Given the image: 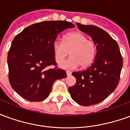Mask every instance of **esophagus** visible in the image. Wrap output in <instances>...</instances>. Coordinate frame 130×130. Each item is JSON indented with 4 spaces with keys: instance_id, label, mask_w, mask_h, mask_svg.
I'll use <instances>...</instances> for the list:
<instances>
[{
    "instance_id": "esophagus-1",
    "label": "esophagus",
    "mask_w": 130,
    "mask_h": 130,
    "mask_svg": "<svg viewBox=\"0 0 130 130\" xmlns=\"http://www.w3.org/2000/svg\"><path fill=\"white\" fill-rule=\"evenodd\" d=\"M66 73H67L68 76H70V75H71V74H72V72H70V71H66Z\"/></svg>"
}]
</instances>
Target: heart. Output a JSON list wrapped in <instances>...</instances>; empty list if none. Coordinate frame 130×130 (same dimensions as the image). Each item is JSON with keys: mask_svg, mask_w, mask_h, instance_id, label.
Segmentation results:
<instances>
[{"mask_svg": "<svg viewBox=\"0 0 130 130\" xmlns=\"http://www.w3.org/2000/svg\"><path fill=\"white\" fill-rule=\"evenodd\" d=\"M54 59L61 63L70 51V58L61 64L62 68L73 69L79 65L86 68L90 65L96 54V46L92 40L81 32H72L65 35L62 41L56 40L52 45Z\"/></svg>", "mask_w": 130, "mask_h": 130, "instance_id": "obj_1", "label": "heart"}]
</instances>
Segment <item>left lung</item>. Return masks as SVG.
Wrapping results in <instances>:
<instances>
[{
	"mask_svg": "<svg viewBox=\"0 0 130 130\" xmlns=\"http://www.w3.org/2000/svg\"><path fill=\"white\" fill-rule=\"evenodd\" d=\"M76 26L91 37L97 52L89 68L72 73L76 82L69 88V93L76 103L88 106L104 100L116 88L123 68V58L117 42L105 30L79 23Z\"/></svg>",
	"mask_w": 130,
	"mask_h": 130,
	"instance_id": "left-lung-1",
	"label": "left lung"
}]
</instances>
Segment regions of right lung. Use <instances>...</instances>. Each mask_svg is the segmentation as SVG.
I'll return each instance as SVG.
<instances>
[{
    "label": "right lung",
    "instance_id": "right-lung-1",
    "mask_svg": "<svg viewBox=\"0 0 130 130\" xmlns=\"http://www.w3.org/2000/svg\"><path fill=\"white\" fill-rule=\"evenodd\" d=\"M74 25L66 21H47L26 28L13 40L7 55L9 81L16 93L30 102L48 98L57 79L67 76L56 65L52 49L58 35Z\"/></svg>",
    "mask_w": 130,
    "mask_h": 130
}]
</instances>
